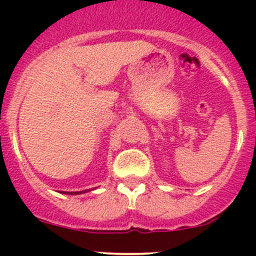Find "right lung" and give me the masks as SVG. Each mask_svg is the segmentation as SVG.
I'll return each instance as SVG.
<instances>
[{
	"mask_svg": "<svg viewBox=\"0 0 256 256\" xmlns=\"http://www.w3.org/2000/svg\"><path fill=\"white\" fill-rule=\"evenodd\" d=\"M86 190H82V192H63V193H66V194H79V193H85Z\"/></svg>",
	"mask_w": 256,
	"mask_h": 256,
	"instance_id": "1",
	"label": "right lung"
}]
</instances>
